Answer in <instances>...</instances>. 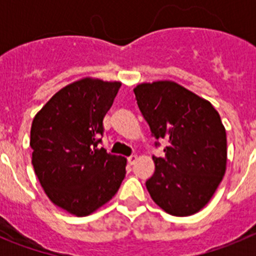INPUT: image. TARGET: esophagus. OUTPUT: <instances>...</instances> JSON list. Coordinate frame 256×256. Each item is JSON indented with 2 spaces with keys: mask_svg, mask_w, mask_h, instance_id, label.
Listing matches in <instances>:
<instances>
[{
  "mask_svg": "<svg viewBox=\"0 0 256 256\" xmlns=\"http://www.w3.org/2000/svg\"><path fill=\"white\" fill-rule=\"evenodd\" d=\"M137 160H138V156H137V155H130V158H128V162H130V165L134 164V162H137Z\"/></svg>",
  "mask_w": 256,
  "mask_h": 256,
  "instance_id": "esophagus-1",
  "label": "esophagus"
}]
</instances>
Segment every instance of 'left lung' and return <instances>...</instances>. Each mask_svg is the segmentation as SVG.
I'll use <instances>...</instances> for the list:
<instances>
[{
  "label": "left lung",
  "mask_w": 256,
  "mask_h": 256,
  "mask_svg": "<svg viewBox=\"0 0 256 256\" xmlns=\"http://www.w3.org/2000/svg\"><path fill=\"white\" fill-rule=\"evenodd\" d=\"M156 138L169 142L155 158L146 188L156 205L176 216L198 212L210 201L227 168V134L212 102L173 80L133 88Z\"/></svg>",
  "instance_id": "left-lung-1"
}]
</instances>
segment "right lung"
<instances>
[{
  "instance_id": "obj_1",
  "label": "right lung",
  "mask_w": 256,
  "mask_h": 256,
  "mask_svg": "<svg viewBox=\"0 0 256 256\" xmlns=\"http://www.w3.org/2000/svg\"><path fill=\"white\" fill-rule=\"evenodd\" d=\"M120 82L86 76L61 88L36 114L32 164L47 198L60 209L86 216L115 196L126 159L97 144L102 120Z\"/></svg>"
}]
</instances>
